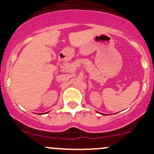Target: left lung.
Wrapping results in <instances>:
<instances>
[{"label":"left lung","instance_id":"left-lung-1","mask_svg":"<svg viewBox=\"0 0 154 154\" xmlns=\"http://www.w3.org/2000/svg\"><path fill=\"white\" fill-rule=\"evenodd\" d=\"M99 114H100V115H106V114H102V113H99Z\"/></svg>","mask_w":154,"mask_h":154}]
</instances>
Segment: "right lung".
Returning <instances> with one entry per match:
<instances>
[{
	"mask_svg": "<svg viewBox=\"0 0 154 154\" xmlns=\"http://www.w3.org/2000/svg\"><path fill=\"white\" fill-rule=\"evenodd\" d=\"M48 112H46V113H48ZM46 113H43V114H46ZM43 114H39V115H43Z\"/></svg>",
	"mask_w": 154,
	"mask_h": 154,
	"instance_id": "add662e5",
	"label": "right lung"
}]
</instances>
